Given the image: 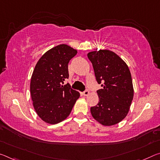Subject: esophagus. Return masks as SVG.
Here are the masks:
<instances>
[{
  "mask_svg": "<svg viewBox=\"0 0 160 160\" xmlns=\"http://www.w3.org/2000/svg\"><path fill=\"white\" fill-rule=\"evenodd\" d=\"M82 94H83V95H84V96H88L90 94V91L88 90H86L82 92Z\"/></svg>",
  "mask_w": 160,
  "mask_h": 160,
  "instance_id": "obj_1",
  "label": "esophagus"
}]
</instances>
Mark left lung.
<instances>
[{"label": "left lung", "instance_id": "1", "mask_svg": "<svg viewBox=\"0 0 160 160\" xmlns=\"http://www.w3.org/2000/svg\"><path fill=\"white\" fill-rule=\"evenodd\" d=\"M88 58L102 87L97 91L99 102L91 107V114L102 125H116L128 115L133 99L130 69L121 58L108 50L90 52Z\"/></svg>", "mask_w": 160, "mask_h": 160}]
</instances>
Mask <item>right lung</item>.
Masks as SVG:
<instances>
[{"label":"right lung","mask_w":160,"mask_h":160,"mask_svg":"<svg viewBox=\"0 0 160 160\" xmlns=\"http://www.w3.org/2000/svg\"><path fill=\"white\" fill-rule=\"evenodd\" d=\"M78 51L65 44L48 50L38 61L30 80V95L37 115L48 124L59 123L71 112L80 93L69 85L68 63Z\"/></svg>","instance_id":"add662e5"}]
</instances>
